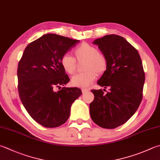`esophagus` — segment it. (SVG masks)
Listing matches in <instances>:
<instances>
[{
	"mask_svg": "<svg viewBox=\"0 0 160 160\" xmlns=\"http://www.w3.org/2000/svg\"><path fill=\"white\" fill-rule=\"evenodd\" d=\"M88 90H89L88 88H82V89H81V91H82L83 93H86V92H88Z\"/></svg>",
	"mask_w": 160,
	"mask_h": 160,
	"instance_id": "34e87169",
	"label": "esophagus"
}]
</instances>
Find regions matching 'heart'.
<instances>
[{"label": "heart", "mask_w": 160, "mask_h": 160, "mask_svg": "<svg viewBox=\"0 0 160 160\" xmlns=\"http://www.w3.org/2000/svg\"><path fill=\"white\" fill-rule=\"evenodd\" d=\"M74 53L78 62H83L84 71L72 77V86L86 88L90 86L97 77L107 70V59L103 53L98 51L95 47L88 43H82L74 49ZM61 65L66 73L73 74L77 68V61L70 54L65 53L61 58Z\"/></svg>", "instance_id": "1"}]
</instances>
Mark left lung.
<instances>
[{
  "instance_id": "obj_1",
  "label": "left lung",
  "mask_w": 160,
  "mask_h": 160,
  "mask_svg": "<svg viewBox=\"0 0 160 160\" xmlns=\"http://www.w3.org/2000/svg\"><path fill=\"white\" fill-rule=\"evenodd\" d=\"M93 44L107 59V70L98 84L108 87L109 91L104 94L102 89L91 90L95 98L90 104V115L99 127L114 129L134 115L142 100V61L138 51L121 36L107 35Z\"/></svg>"
}]
</instances>
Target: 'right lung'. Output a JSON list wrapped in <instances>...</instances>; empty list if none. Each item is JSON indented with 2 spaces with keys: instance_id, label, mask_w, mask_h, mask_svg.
<instances>
[{
  "instance_id": "obj_1",
  "label": "right lung",
  "mask_w": 160,
  "mask_h": 160,
  "mask_svg": "<svg viewBox=\"0 0 160 160\" xmlns=\"http://www.w3.org/2000/svg\"><path fill=\"white\" fill-rule=\"evenodd\" d=\"M79 40L56 34L44 35L30 43L18 65V90L23 107L36 122L45 128H56L67 121L81 89L65 88L70 81L61 58Z\"/></svg>"
}]
</instances>
